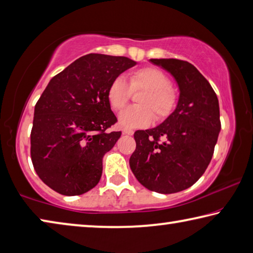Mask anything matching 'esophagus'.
<instances>
[{"label": "esophagus", "instance_id": "34e87169", "mask_svg": "<svg viewBox=\"0 0 253 253\" xmlns=\"http://www.w3.org/2000/svg\"><path fill=\"white\" fill-rule=\"evenodd\" d=\"M123 132H124V134H126V135H132V134H134V130L128 129V128H124Z\"/></svg>", "mask_w": 253, "mask_h": 253}]
</instances>
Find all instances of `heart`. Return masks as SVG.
I'll list each match as a JSON object with an SVG mask.
<instances>
[{"instance_id":"heart-1","label":"heart","mask_w":253,"mask_h":253,"mask_svg":"<svg viewBox=\"0 0 253 253\" xmlns=\"http://www.w3.org/2000/svg\"><path fill=\"white\" fill-rule=\"evenodd\" d=\"M143 91L137 98L139 106H129L118 116L125 128H142L151 125L154 114L157 121L169 117L176 105V91L170 85L169 76L155 67H145L129 74L128 83L123 76L111 81L107 99L114 110H121L130 99L131 92Z\"/></svg>"}]
</instances>
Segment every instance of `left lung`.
<instances>
[{
	"mask_svg": "<svg viewBox=\"0 0 253 253\" xmlns=\"http://www.w3.org/2000/svg\"><path fill=\"white\" fill-rule=\"evenodd\" d=\"M149 61L174 77L179 97L176 108L161 125L135 132L129 166L148 190L176 193L193 185L211 162L221 130L219 100L192 63L178 59Z\"/></svg>",
	"mask_w": 253,
	"mask_h": 253,
	"instance_id": "left-lung-1",
	"label": "left lung"
}]
</instances>
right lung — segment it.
<instances>
[{
    "label": "right lung",
    "mask_w": 253,
    "mask_h": 253,
    "mask_svg": "<svg viewBox=\"0 0 253 253\" xmlns=\"http://www.w3.org/2000/svg\"><path fill=\"white\" fill-rule=\"evenodd\" d=\"M126 57L89 53L54 76L34 107L31 160L41 181L62 195L84 194L102 173V157L121 131L107 99L116 77L136 65Z\"/></svg>",
    "instance_id": "add662e5"
}]
</instances>
